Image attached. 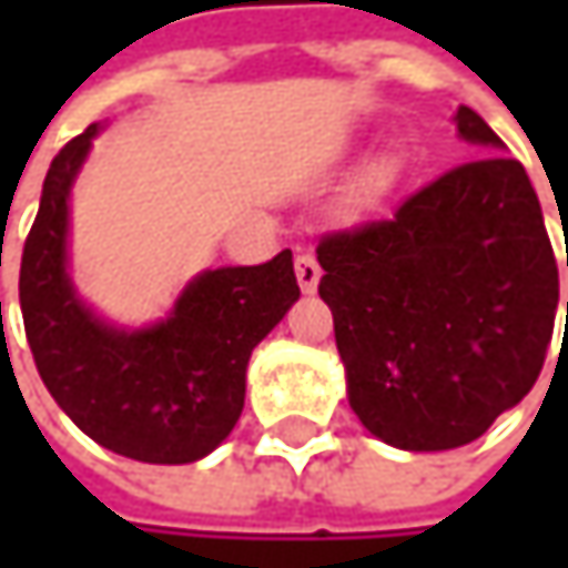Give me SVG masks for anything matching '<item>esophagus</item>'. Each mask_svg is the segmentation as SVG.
<instances>
[{"instance_id":"obj_1","label":"esophagus","mask_w":568,"mask_h":568,"mask_svg":"<svg viewBox=\"0 0 568 568\" xmlns=\"http://www.w3.org/2000/svg\"><path fill=\"white\" fill-rule=\"evenodd\" d=\"M295 280L302 285V292H315V285L322 280V270H318L312 253H298L295 256Z\"/></svg>"}]
</instances>
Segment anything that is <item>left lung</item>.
<instances>
[{
	"mask_svg": "<svg viewBox=\"0 0 568 568\" xmlns=\"http://www.w3.org/2000/svg\"><path fill=\"white\" fill-rule=\"evenodd\" d=\"M457 131L490 154L315 250L352 410L400 450L477 440L529 395L556 325L559 270L529 176L474 108H457Z\"/></svg>",
	"mask_w": 568,
	"mask_h": 568,
	"instance_id": "left-lung-1",
	"label": "left lung"
}]
</instances>
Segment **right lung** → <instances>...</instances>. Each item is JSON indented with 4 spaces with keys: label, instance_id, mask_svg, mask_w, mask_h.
<instances>
[{
    "label": "right lung",
    "instance_id": "obj_1",
    "mask_svg": "<svg viewBox=\"0 0 568 568\" xmlns=\"http://www.w3.org/2000/svg\"><path fill=\"white\" fill-rule=\"evenodd\" d=\"M94 134L98 124L71 138L45 176L19 270L26 338L49 395L91 440L144 464H190L243 414L250 355L298 298L292 253L203 273L154 328H108L64 273L68 186Z\"/></svg>",
    "mask_w": 568,
    "mask_h": 568
}]
</instances>
